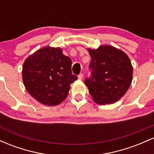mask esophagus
<instances>
[{
	"mask_svg": "<svg viewBox=\"0 0 154 154\" xmlns=\"http://www.w3.org/2000/svg\"><path fill=\"white\" fill-rule=\"evenodd\" d=\"M82 78H83V74L82 73H80L78 75V79H82Z\"/></svg>",
	"mask_w": 154,
	"mask_h": 154,
	"instance_id": "esophagus-1",
	"label": "esophagus"
}]
</instances>
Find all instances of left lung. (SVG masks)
<instances>
[{
  "label": "left lung",
  "instance_id": "obj_1",
  "mask_svg": "<svg viewBox=\"0 0 154 154\" xmlns=\"http://www.w3.org/2000/svg\"><path fill=\"white\" fill-rule=\"evenodd\" d=\"M88 51L91 75L85 79V84L92 99L100 105L115 103L126 93L132 82L131 61L122 51L110 45Z\"/></svg>",
  "mask_w": 154,
  "mask_h": 154
}]
</instances>
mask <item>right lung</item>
I'll use <instances>...</instances> for the list:
<instances>
[{
    "label": "right lung",
    "instance_id": "add662e5",
    "mask_svg": "<svg viewBox=\"0 0 154 154\" xmlns=\"http://www.w3.org/2000/svg\"><path fill=\"white\" fill-rule=\"evenodd\" d=\"M22 79L35 100L44 105L56 106L66 99L70 85L77 76L72 72V60L61 48L45 47L25 60Z\"/></svg>",
    "mask_w": 154,
    "mask_h": 154
}]
</instances>
